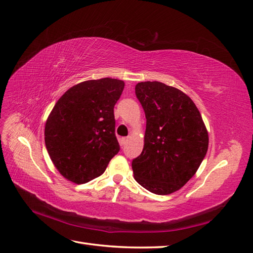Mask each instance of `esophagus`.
Instances as JSON below:
<instances>
[{
	"mask_svg": "<svg viewBox=\"0 0 253 253\" xmlns=\"http://www.w3.org/2000/svg\"><path fill=\"white\" fill-rule=\"evenodd\" d=\"M128 140H129V138H128V137L122 138V139H121V144H122V146H124V144H126Z\"/></svg>",
	"mask_w": 253,
	"mask_h": 253,
	"instance_id": "esophagus-1",
	"label": "esophagus"
}]
</instances>
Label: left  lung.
I'll return each instance as SVG.
<instances>
[{
    "mask_svg": "<svg viewBox=\"0 0 253 253\" xmlns=\"http://www.w3.org/2000/svg\"><path fill=\"white\" fill-rule=\"evenodd\" d=\"M147 118L144 146L132 160L135 179L155 195H169L196 174L209 135L200 112L182 91L160 82L136 84Z\"/></svg>",
    "mask_w": 253,
    "mask_h": 253,
    "instance_id": "left-lung-1",
    "label": "left lung"
}]
</instances>
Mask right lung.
<instances>
[{
  "label": "right lung",
  "instance_id": "add662e5",
  "mask_svg": "<svg viewBox=\"0 0 253 253\" xmlns=\"http://www.w3.org/2000/svg\"><path fill=\"white\" fill-rule=\"evenodd\" d=\"M123 80H87L68 89L47 117L44 141L57 170L75 184H85L104 173L120 151L115 136L114 105Z\"/></svg>",
  "mask_w": 253,
  "mask_h": 253
}]
</instances>
